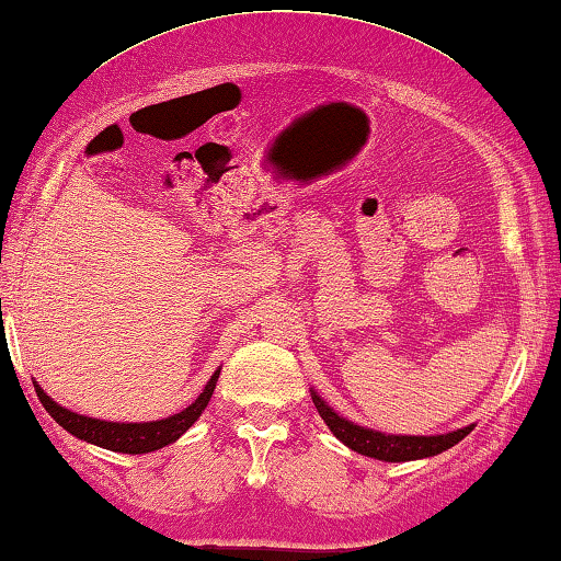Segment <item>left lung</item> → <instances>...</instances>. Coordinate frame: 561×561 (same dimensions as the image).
Instances as JSON below:
<instances>
[{"mask_svg": "<svg viewBox=\"0 0 561 561\" xmlns=\"http://www.w3.org/2000/svg\"><path fill=\"white\" fill-rule=\"evenodd\" d=\"M312 404H316L318 414L325 421L328 428L335 434L342 444L355 450V454L387 460V463H404V460H419V458H431L456 446L458 440H463L476 424L448 431V434H436V436H397V434H381V431L359 426L355 421L340 416L335 409L328 407L325 399H320L316 389H310Z\"/></svg>", "mask_w": 561, "mask_h": 561, "instance_id": "obj_1", "label": "left lung"}]
</instances>
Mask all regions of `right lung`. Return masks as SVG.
Wrapping results in <instances>:
<instances>
[{
  "label": "right lung",
  "instance_id": "1",
  "mask_svg": "<svg viewBox=\"0 0 561 561\" xmlns=\"http://www.w3.org/2000/svg\"><path fill=\"white\" fill-rule=\"evenodd\" d=\"M219 371L216 369L211 379L206 381V387L199 397H196L190 407L182 409L180 414H172L160 421H142V424H121V421H103L93 416L76 414V411L66 409L46 394V391L36 385V397L42 401L44 409L54 416L58 426H64L68 434L85 440V444L101 446L107 450H115V454H150V450H160L164 446L174 444L176 438L192 428L196 419L202 416V411L209 404V399L216 389V379H219Z\"/></svg>",
  "mask_w": 561,
  "mask_h": 561
}]
</instances>
